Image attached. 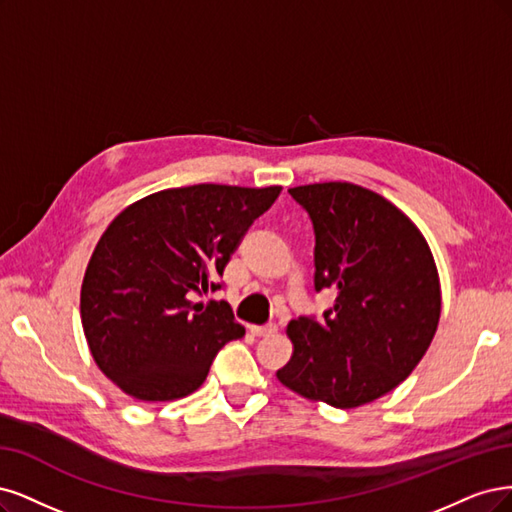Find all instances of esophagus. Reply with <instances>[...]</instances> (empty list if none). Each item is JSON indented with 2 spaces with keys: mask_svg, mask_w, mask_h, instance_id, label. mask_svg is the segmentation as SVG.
<instances>
[{
  "mask_svg": "<svg viewBox=\"0 0 512 512\" xmlns=\"http://www.w3.org/2000/svg\"><path fill=\"white\" fill-rule=\"evenodd\" d=\"M249 329H251L253 336H259V338H261V336H272V334H276L278 327H276V323H268V325H251Z\"/></svg>",
  "mask_w": 512,
  "mask_h": 512,
  "instance_id": "obj_1",
  "label": "esophagus"
}]
</instances>
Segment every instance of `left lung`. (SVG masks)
Here are the masks:
<instances>
[{
  "mask_svg": "<svg viewBox=\"0 0 512 512\" xmlns=\"http://www.w3.org/2000/svg\"><path fill=\"white\" fill-rule=\"evenodd\" d=\"M315 229V289L336 291L323 319L287 325L293 355L278 381L334 408L374 402L430 349L438 270L423 234L383 195L351 183L289 189Z\"/></svg>",
  "mask_w": 512,
  "mask_h": 512,
  "instance_id": "8db88e82",
  "label": "left lung"
}]
</instances>
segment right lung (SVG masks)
Segmentation results:
<instances>
[{"mask_svg": "<svg viewBox=\"0 0 512 512\" xmlns=\"http://www.w3.org/2000/svg\"><path fill=\"white\" fill-rule=\"evenodd\" d=\"M280 187L193 185L127 206L97 242L82 280L80 317L95 364L142 402L185 398L214 357L244 336L227 302L193 304L217 291L246 229Z\"/></svg>", "mask_w": 512, "mask_h": 512, "instance_id": "add662e5", "label": "right lung"}]
</instances>
